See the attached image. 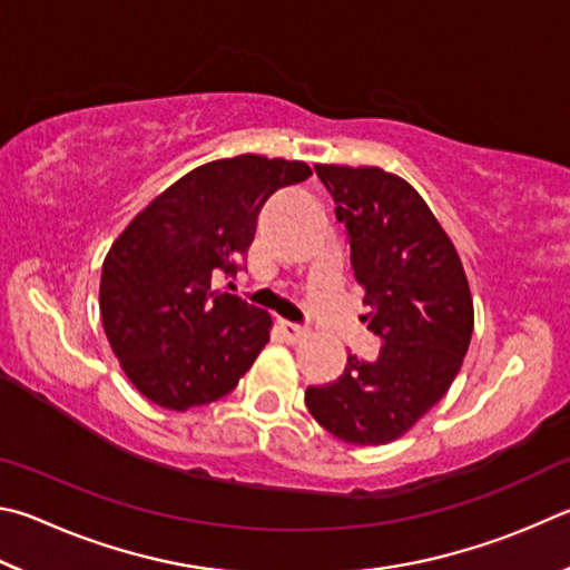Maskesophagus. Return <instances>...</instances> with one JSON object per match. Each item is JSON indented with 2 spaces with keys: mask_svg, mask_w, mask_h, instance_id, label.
<instances>
[{
  "mask_svg": "<svg viewBox=\"0 0 570 570\" xmlns=\"http://www.w3.org/2000/svg\"><path fill=\"white\" fill-rule=\"evenodd\" d=\"M279 333H283V337H285L287 343H303L305 337L311 335V331H307V327L297 325V323H287V321L279 323Z\"/></svg>",
  "mask_w": 570,
  "mask_h": 570,
  "instance_id": "esophagus-1",
  "label": "esophagus"
}]
</instances>
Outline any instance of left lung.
Segmentation results:
<instances>
[{
    "label": "left lung",
    "instance_id": "1",
    "mask_svg": "<svg viewBox=\"0 0 570 570\" xmlns=\"http://www.w3.org/2000/svg\"><path fill=\"white\" fill-rule=\"evenodd\" d=\"M347 229L377 361L347 355L337 381L305 391L307 411L351 445H385L448 393L473 335L461 257L425 199L381 167L315 165Z\"/></svg>",
    "mask_w": 570,
    "mask_h": 570
}]
</instances>
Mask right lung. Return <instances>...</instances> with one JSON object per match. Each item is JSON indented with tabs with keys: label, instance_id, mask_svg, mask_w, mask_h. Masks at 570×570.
<instances>
[{
	"label": "right lung",
	"instance_id": "obj_1",
	"mask_svg": "<svg viewBox=\"0 0 570 570\" xmlns=\"http://www.w3.org/2000/svg\"><path fill=\"white\" fill-rule=\"evenodd\" d=\"M311 175L297 159H215L169 185L115 239L99 313L109 347L147 401L183 413L227 395L249 371L273 321L213 291V277L237 273L269 195Z\"/></svg>",
	"mask_w": 570,
	"mask_h": 570
}]
</instances>
